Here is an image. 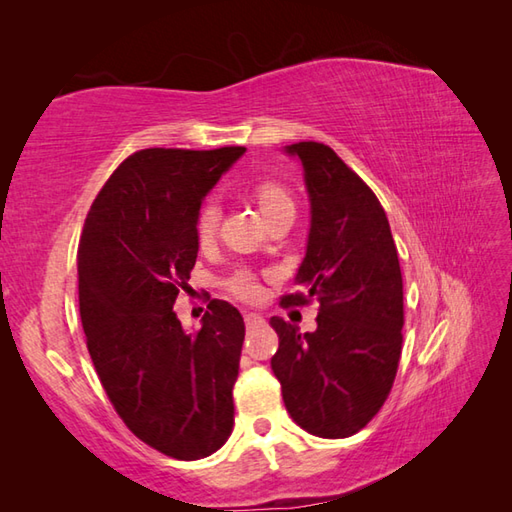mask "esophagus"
Here are the masks:
<instances>
[{
  "label": "esophagus",
  "instance_id": "34e87169",
  "mask_svg": "<svg viewBox=\"0 0 512 512\" xmlns=\"http://www.w3.org/2000/svg\"><path fill=\"white\" fill-rule=\"evenodd\" d=\"M245 325H247V329L263 327L265 325V318L258 316V314H252V311H247V314H245Z\"/></svg>",
  "mask_w": 512,
  "mask_h": 512
}]
</instances>
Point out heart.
I'll return each instance as SVG.
<instances>
[{
	"mask_svg": "<svg viewBox=\"0 0 512 512\" xmlns=\"http://www.w3.org/2000/svg\"><path fill=\"white\" fill-rule=\"evenodd\" d=\"M256 203L265 218H271L285 210H294V201H291V196L287 194L285 187H280L276 183H260L256 187ZM218 221H221V207L216 203H205L196 216L198 243L207 245L214 241ZM229 289L245 300H252L258 296L256 280L252 274H247V271H241V274H236L232 280H229Z\"/></svg>",
	"mask_w": 512,
	"mask_h": 512,
	"instance_id": "heart-1",
	"label": "heart"
}]
</instances>
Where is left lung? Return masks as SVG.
<instances>
[{
    "label": "left lung",
    "instance_id": "obj_1",
    "mask_svg": "<svg viewBox=\"0 0 512 512\" xmlns=\"http://www.w3.org/2000/svg\"><path fill=\"white\" fill-rule=\"evenodd\" d=\"M309 196L307 252L283 305L320 302L316 331L271 318L278 351L271 371L287 413L311 435L340 440L380 411L402 353V271L391 227L369 185L329 145L300 141Z\"/></svg>",
    "mask_w": 512,
    "mask_h": 512
}]
</instances>
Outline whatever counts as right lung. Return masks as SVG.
<instances>
[{
  "label": "right lung",
  "mask_w": 512,
  "mask_h": 512,
  "mask_svg": "<svg viewBox=\"0 0 512 512\" xmlns=\"http://www.w3.org/2000/svg\"><path fill=\"white\" fill-rule=\"evenodd\" d=\"M245 148L128 156L92 203L79 243V314L125 426L176 460L216 453L234 429L241 311L212 300L187 331L174 300L196 263V216Z\"/></svg>",
  "instance_id": "obj_1"
}]
</instances>
